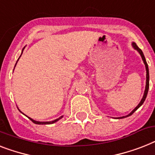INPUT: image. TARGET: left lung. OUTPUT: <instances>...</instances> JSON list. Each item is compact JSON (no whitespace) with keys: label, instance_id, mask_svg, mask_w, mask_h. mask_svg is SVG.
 <instances>
[{"label":"left lung","instance_id":"left-lung-1","mask_svg":"<svg viewBox=\"0 0 155 155\" xmlns=\"http://www.w3.org/2000/svg\"><path fill=\"white\" fill-rule=\"evenodd\" d=\"M132 47L134 48V49H135L138 52H139V54H140L141 57H142V59H143V63H144V64H145V67H146V71H147V80H146V87H145V91H144V94H143V98H142V99H141L140 103H139V104H138V106L134 108V110H132L131 112L130 113V114H128L127 115H126V116H122V117H118L117 119H123V118H126V117H128V116H130L134 112V111H136V110H138L139 107H140L142 105H143V104L144 103V101H145L146 98H147V93H148V90H149V68H148V65H147V61H146V59H145V56H144V55H143V52L142 51V50H141L140 48H139L138 46H137V45L135 44L134 42H132L131 44Z\"/></svg>","mask_w":155,"mask_h":155}]
</instances>
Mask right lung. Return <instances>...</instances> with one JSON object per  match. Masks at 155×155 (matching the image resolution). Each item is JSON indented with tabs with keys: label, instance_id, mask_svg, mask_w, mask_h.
<instances>
[{
	"label": "right lung",
	"instance_id": "1",
	"mask_svg": "<svg viewBox=\"0 0 155 155\" xmlns=\"http://www.w3.org/2000/svg\"><path fill=\"white\" fill-rule=\"evenodd\" d=\"M24 49H25V48H24L23 49H22V51H21V56H20V57H21V55H22V53H23V51H24ZM20 57L18 58V60H17V61H18L19 60V59H20ZM17 61H16V63H17ZM15 67H16V65H15ZM15 67H14V68H15ZM19 110V109H18ZM20 111H21V110H20ZM22 113V112H21ZM63 118V116H60V118H58V119H55V120H53V121H49V122H40V121H36V120H34V119H32V118H30V117H28V119H30V120H31V121L32 122H33L34 123H35V124H39V125H45V124H52V123H56V122H57L58 120H60V119H62Z\"/></svg>",
	"mask_w": 155,
	"mask_h": 155
}]
</instances>
